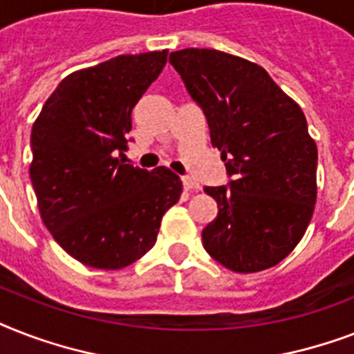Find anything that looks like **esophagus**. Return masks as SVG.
Segmentation results:
<instances>
[{"label":"esophagus","mask_w":354,"mask_h":354,"mask_svg":"<svg viewBox=\"0 0 354 354\" xmlns=\"http://www.w3.org/2000/svg\"><path fill=\"white\" fill-rule=\"evenodd\" d=\"M182 182H183V189H185V191H198L200 189V185L196 182H194L193 178H182Z\"/></svg>","instance_id":"34e87169"}]
</instances>
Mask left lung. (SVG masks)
Instances as JSON below:
<instances>
[{"instance_id":"1","label":"left lung","mask_w":354,"mask_h":354,"mask_svg":"<svg viewBox=\"0 0 354 354\" xmlns=\"http://www.w3.org/2000/svg\"><path fill=\"white\" fill-rule=\"evenodd\" d=\"M222 152L227 187H205L218 205L202 232L205 252L222 266L253 274L281 263L313 218L318 147L305 113L266 69L216 49L171 53Z\"/></svg>"}]
</instances>
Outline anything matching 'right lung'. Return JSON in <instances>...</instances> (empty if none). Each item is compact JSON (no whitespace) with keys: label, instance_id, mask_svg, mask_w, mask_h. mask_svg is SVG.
<instances>
[{"label":"right lung","instance_id":"obj_1","mask_svg":"<svg viewBox=\"0 0 354 354\" xmlns=\"http://www.w3.org/2000/svg\"><path fill=\"white\" fill-rule=\"evenodd\" d=\"M169 51L119 55L68 75L30 132L29 174L41 222L79 263L121 270L156 244L182 194L171 169L127 163L132 108L158 79Z\"/></svg>","mask_w":354,"mask_h":354}]
</instances>
